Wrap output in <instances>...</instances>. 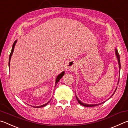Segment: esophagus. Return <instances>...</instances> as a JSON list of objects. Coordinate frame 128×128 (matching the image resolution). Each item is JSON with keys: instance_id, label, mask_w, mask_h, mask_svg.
<instances>
[{"instance_id": "1", "label": "esophagus", "mask_w": 128, "mask_h": 128, "mask_svg": "<svg viewBox=\"0 0 128 128\" xmlns=\"http://www.w3.org/2000/svg\"><path fill=\"white\" fill-rule=\"evenodd\" d=\"M76 67V62H69L66 65V69H69V70H73Z\"/></svg>"}]
</instances>
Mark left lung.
Masks as SVG:
<instances>
[{
    "mask_svg": "<svg viewBox=\"0 0 128 128\" xmlns=\"http://www.w3.org/2000/svg\"><path fill=\"white\" fill-rule=\"evenodd\" d=\"M114 50H115V54H116V56L117 60H118V66H119V73H120V68H121V64H120V55H119V54H118V50H117L116 48H115V49H114ZM118 82H119V79H118ZM116 89H117V88H116L115 90H114V94H112V95H111V96L110 97V98H111V97H112V96H113L114 94V93L115 92H116ZM76 99H77V100L78 102V103H79V104H80L82 105V106H85V107H95V106H98V105H99V104H102V103H104V102H105V101H104V102H102V103H99V104H86V103H83V102H81V100H80V99H79L78 98V97L77 96V95H76ZM110 98H109V99H110Z\"/></svg>",
    "mask_w": 128,
    "mask_h": 128,
    "instance_id": "obj_1",
    "label": "left lung"
}]
</instances>
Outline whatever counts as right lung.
<instances>
[{
  "instance_id": "right-lung-1",
  "label": "right lung",
  "mask_w": 128,
  "mask_h": 128,
  "mask_svg": "<svg viewBox=\"0 0 128 128\" xmlns=\"http://www.w3.org/2000/svg\"><path fill=\"white\" fill-rule=\"evenodd\" d=\"M17 43V40L14 41V44H13V46H12V50H11V52H10V58H9V62H8V66H9V69H10V59H11V56L13 54V52H14V46L15 45H16V43ZM64 73L65 72L64 71H63V72H62L61 73H60V74L57 77H56V81H55V86H56V85H57V84L58 83V82L59 81V80L62 78V77L64 75ZM51 99H50L48 102H47V103H45L43 105H41V106H36V107H35V106H33L34 107H36V108H40V107H44V106H46L47 104H48L49 103V102H50Z\"/></svg>"
}]
</instances>
